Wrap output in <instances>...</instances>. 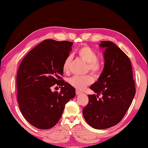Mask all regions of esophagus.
Returning <instances> with one entry per match:
<instances>
[{"label":"esophagus","instance_id":"obj_1","mask_svg":"<svg viewBox=\"0 0 148 148\" xmlns=\"http://www.w3.org/2000/svg\"><path fill=\"white\" fill-rule=\"evenodd\" d=\"M81 93H82V92L81 91H79V90H77V89L76 90V94L77 95L81 94Z\"/></svg>","mask_w":148,"mask_h":148}]
</instances>
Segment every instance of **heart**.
Returning a JSON list of instances; mask_svg holds the SVG:
<instances>
[{
  "mask_svg": "<svg viewBox=\"0 0 148 148\" xmlns=\"http://www.w3.org/2000/svg\"><path fill=\"white\" fill-rule=\"evenodd\" d=\"M78 55L80 58L87 63V69L92 74H99L102 71V65L98 59V55L95 50L88 46H84L79 49ZM72 61V56H68L64 59L62 64V70L64 72H68L70 70ZM93 82L92 76L89 74L86 76H74L69 79V83L71 86L77 89H84L91 84Z\"/></svg>",
  "mask_w": 148,
  "mask_h": 148,
  "instance_id": "obj_1",
  "label": "heart"
}]
</instances>
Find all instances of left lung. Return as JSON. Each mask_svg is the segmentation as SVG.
<instances>
[{"label": "left lung", "instance_id": "left-lung-1", "mask_svg": "<svg viewBox=\"0 0 148 148\" xmlns=\"http://www.w3.org/2000/svg\"><path fill=\"white\" fill-rule=\"evenodd\" d=\"M104 67L98 81L90 87L97 95H88L83 116L90 126L105 129L121 121L135 93L132 69L128 56L113 42L102 41ZM102 95L98 99V95Z\"/></svg>", "mask_w": 148, "mask_h": 148}]
</instances>
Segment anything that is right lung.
Wrapping results in <instances>:
<instances>
[{
  "instance_id": "right-lung-1",
  "label": "right lung",
  "mask_w": 148,
  "mask_h": 148,
  "mask_svg": "<svg viewBox=\"0 0 148 148\" xmlns=\"http://www.w3.org/2000/svg\"><path fill=\"white\" fill-rule=\"evenodd\" d=\"M72 44L66 40H45L26 55L19 66L16 86L20 111L39 129L55 126L65 104L76 95L74 87L62 78V64ZM54 84L61 87V92L51 91Z\"/></svg>"
}]
</instances>
